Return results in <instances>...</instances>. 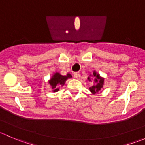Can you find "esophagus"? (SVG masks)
<instances>
[{
	"instance_id": "34e87169",
	"label": "esophagus",
	"mask_w": 145,
	"mask_h": 145,
	"mask_svg": "<svg viewBox=\"0 0 145 145\" xmlns=\"http://www.w3.org/2000/svg\"><path fill=\"white\" fill-rule=\"evenodd\" d=\"M74 77H75L76 78H78V77H79V72H74Z\"/></svg>"
}]
</instances>
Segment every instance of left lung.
Returning a JSON list of instances; mask_svg holds the SVG:
<instances>
[{"label":"left lung","mask_w":145,"mask_h":145,"mask_svg":"<svg viewBox=\"0 0 145 145\" xmlns=\"http://www.w3.org/2000/svg\"><path fill=\"white\" fill-rule=\"evenodd\" d=\"M90 76L93 77V85L92 86H90L89 89H90L92 94L95 95L96 93H98L99 92L101 91V90L103 88L105 78L101 77L100 74H97L95 71H93V74L89 75V76L88 77V80L89 81H91Z\"/></svg>","instance_id":"1"}]
</instances>
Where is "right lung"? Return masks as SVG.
<instances>
[{
	"label": "right lung",
	"mask_w": 145,
	"mask_h": 145,
	"mask_svg": "<svg viewBox=\"0 0 145 145\" xmlns=\"http://www.w3.org/2000/svg\"><path fill=\"white\" fill-rule=\"evenodd\" d=\"M72 78V76L70 74H67V75H61L59 73L56 72L52 76L50 79L48 81L50 86L52 92L55 93L59 90V87H62L65 84V82L68 78Z\"/></svg>",
	"instance_id": "right-lung-1"
}]
</instances>
